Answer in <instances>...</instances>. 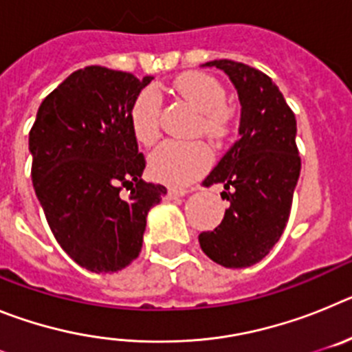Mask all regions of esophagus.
<instances>
[{"mask_svg": "<svg viewBox=\"0 0 352 352\" xmlns=\"http://www.w3.org/2000/svg\"><path fill=\"white\" fill-rule=\"evenodd\" d=\"M185 194H188V190H185V188H169V190H167V197L169 199L183 197Z\"/></svg>", "mask_w": 352, "mask_h": 352, "instance_id": "esophagus-1", "label": "esophagus"}]
</instances>
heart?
<instances>
[{
    "mask_svg": "<svg viewBox=\"0 0 352 352\" xmlns=\"http://www.w3.org/2000/svg\"><path fill=\"white\" fill-rule=\"evenodd\" d=\"M174 91L199 113L197 132L220 142L231 126L222 84L206 74H185L174 80ZM162 98L157 89L146 88L130 107V126L141 144H153L160 135ZM211 164L208 146L201 141L162 142L149 155L151 178L169 186H186L203 176Z\"/></svg>",
    "mask_w": 352,
    "mask_h": 352,
    "instance_id": "1",
    "label": "heart"
}]
</instances>
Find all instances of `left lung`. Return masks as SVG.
<instances>
[{
    "instance_id": "left-lung-1",
    "label": "left lung",
    "mask_w": 352,
    "mask_h": 352,
    "mask_svg": "<svg viewBox=\"0 0 352 352\" xmlns=\"http://www.w3.org/2000/svg\"><path fill=\"white\" fill-rule=\"evenodd\" d=\"M229 76L241 104L239 139L229 148L204 185L222 183L229 201L223 220L201 232L203 252L226 268L259 263L280 239L301 170L296 118L280 89L257 68L231 60L208 61Z\"/></svg>"
}]
</instances>
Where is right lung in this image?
Listing matches in <instances>:
<instances>
[{
    "mask_svg": "<svg viewBox=\"0 0 352 352\" xmlns=\"http://www.w3.org/2000/svg\"><path fill=\"white\" fill-rule=\"evenodd\" d=\"M151 79L80 68L43 98L31 126V179L49 227L93 273L138 259L148 211L167 194L142 179L146 160L130 126V107Z\"/></svg>",
    "mask_w": 352,
    "mask_h": 352,
    "instance_id": "right-lung-1",
    "label": "right lung"
}]
</instances>
